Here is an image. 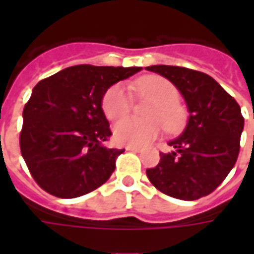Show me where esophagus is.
<instances>
[{"instance_id": "obj_1", "label": "esophagus", "mask_w": 254, "mask_h": 254, "mask_svg": "<svg viewBox=\"0 0 254 254\" xmlns=\"http://www.w3.org/2000/svg\"><path fill=\"white\" fill-rule=\"evenodd\" d=\"M127 151H133V152H141L143 151V148L141 147H134V145H127Z\"/></svg>"}]
</instances>
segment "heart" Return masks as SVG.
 I'll return each mask as SVG.
<instances>
[{
    "label": "heart",
    "instance_id": "obj_1",
    "mask_svg": "<svg viewBox=\"0 0 254 254\" xmlns=\"http://www.w3.org/2000/svg\"><path fill=\"white\" fill-rule=\"evenodd\" d=\"M138 94L154 100L147 110L148 121L133 118L122 120L114 127V140L122 145L143 147L158 137L162 132V124L166 130L177 132L185 122V110L180 103V92L174 84L160 76H145L133 84ZM102 109L111 121L121 120L129 114L132 100L127 89L116 84L106 91L102 99Z\"/></svg>",
    "mask_w": 254,
    "mask_h": 254
}]
</instances>
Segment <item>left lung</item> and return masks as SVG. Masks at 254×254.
Listing matches in <instances>:
<instances>
[{"label": "left lung", "instance_id": "obj_1", "mask_svg": "<svg viewBox=\"0 0 254 254\" xmlns=\"http://www.w3.org/2000/svg\"><path fill=\"white\" fill-rule=\"evenodd\" d=\"M174 84L185 99L189 118L184 132L169 141L173 151L147 169L156 189L180 200L212 193L234 167L240 154L244 117L240 105L205 73L170 65L145 67Z\"/></svg>", "mask_w": 254, "mask_h": 254}]
</instances>
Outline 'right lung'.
Segmentation results:
<instances>
[{
  "instance_id": "add662e5",
  "label": "right lung",
  "mask_w": 254,
  "mask_h": 254,
  "mask_svg": "<svg viewBox=\"0 0 254 254\" xmlns=\"http://www.w3.org/2000/svg\"><path fill=\"white\" fill-rule=\"evenodd\" d=\"M141 66L76 65L36 84L23 110L20 149L36 184L53 196L74 198L103 185L125 149L111 136L102 99L113 84Z\"/></svg>"
}]
</instances>
